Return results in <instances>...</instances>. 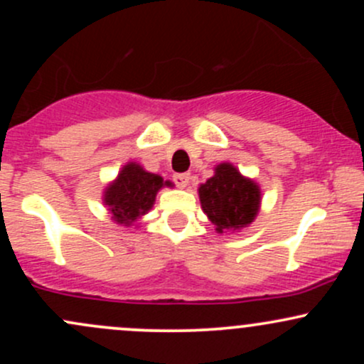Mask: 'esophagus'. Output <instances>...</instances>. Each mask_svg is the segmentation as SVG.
Listing matches in <instances>:
<instances>
[{"label":"esophagus","instance_id":"esophagus-1","mask_svg":"<svg viewBox=\"0 0 364 364\" xmlns=\"http://www.w3.org/2000/svg\"><path fill=\"white\" fill-rule=\"evenodd\" d=\"M173 179H174V183H176L179 188H186L188 183H190V174H188V173L174 174Z\"/></svg>","mask_w":364,"mask_h":364}]
</instances>
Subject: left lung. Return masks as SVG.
Returning a JSON list of instances; mask_svg holds the SVG:
<instances>
[{"instance_id": "1", "label": "left lung", "mask_w": 364, "mask_h": 364, "mask_svg": "<svg viewBox=\"0 0 364 364\" xmlns=\"http://www.w3.org/2000/svg\"><path fill=\"white\" fill-rule=\"evenodd\" d=\"M203 214L219 235L240 232L257 219L262 205L260 185L240 173L231 162H220L214 176L198 186Z\"/></svg>"}]
</instances>
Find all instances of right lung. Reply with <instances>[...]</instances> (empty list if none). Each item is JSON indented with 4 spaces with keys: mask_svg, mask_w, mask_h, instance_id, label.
<instances>
[{
    "mask_svg": "<svg viewBox=\"0 0 364 364\" xmlns=\"http://www.w3.org/2000/svg\"><path fill=\"white\" fill-rule=\"evenodd\" d=\"M164 186H173L161 174L149 173L139 162L129 161L121 168L102 191V203L116 224L132 228L136 220L149 214L156 203V196Z\"/></svg>",
    "mask_w": 364,
    "mask_h": 364,
    "instance_id": "1",
    "label": "right lung"
}]
</instances>
